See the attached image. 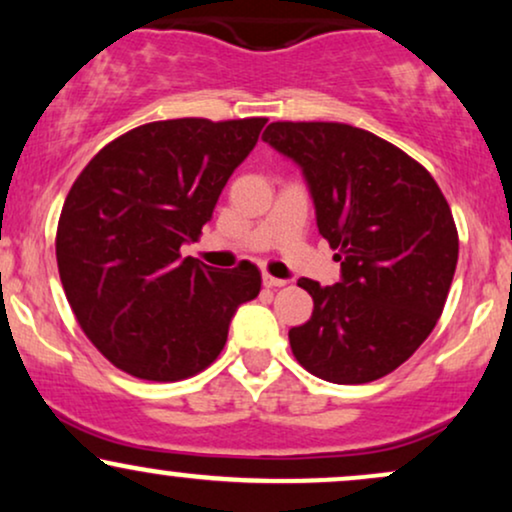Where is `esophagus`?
I'll return each instance as SVG.
<instances>
[{"label": "esophagus", "mask_w": 512, "mask_h": 512, "mask_svg": "<svg viewBox=\"0 0 512 512\" xmlns=\"http://www.w3.org/2000/svg\"><path fill=\"white\" fill-rule=\"evenodd\" d=\"M262 284L267 286V289H281V286H286L284 279H276L272 274H264L262 276Z\"/></svg>", "instance_id": "esophagus-1"}]
</instances>
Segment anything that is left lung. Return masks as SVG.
Instances as JSON below:
<instances>
[{
  "label": "left lung",
  "instance_id": "8db88e82",
  "mask_svg": "<svg viewBox=\"0 0 512 512\" xmlns=\"http://www.w3.org/2000/svg\"><path fill=\"white\" fill-rule=\"evenodd\" d=\"M262 139L303 168L317 231L342 281L301 279L313 315L291 327L296 361L327 383H373L426 342L457 267L455 219L431 173L342 122H272Z\"/></svg>",
  "mask_w": 512,
  "mask_h": 512
}]
</instances>
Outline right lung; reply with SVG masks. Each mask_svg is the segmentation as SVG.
Here are the masks:
<instances>
[{
    "label": "right lung",
    "mask_w": 512,
    "mask_h": 512,
    "mask_svg": "<svg viewBox=\"0 0 512 512\" xmlns=\"http://www.w3.org/2000/svg\"><path fill=\"white\" fill-rule=\"evenodd\" d=\"M267 117H180L105 144L74 180L57 223V269L91 344L142 380L175 383L216 361L240 303L257 298L255 264L180 257L221 190L255 149Z\"/></svg>",
    "instance_id": "1"
}]
</instances>
